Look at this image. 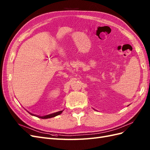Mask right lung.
Returning a JSON list of instances; mask_svg holds the SVG:
<instances>
[{
  "label": "right lung",
  "mask_w": 150,
  "mask_h": 150,
  "mask_svg": "<svg viewBox=\"0 0 150 150\" xmlns=\"http://www.w3.org/2000/svg\"><path fill=\"white\" fill-rule=\"evenodd\" d=\"M64 111V110L59 111H57V112H56L52 113V114H49V115H47L42 116H38V115H34V114H33V113H31V112H29V111H28V112L29 113L30 115H33V116H36V117H39V118H42V119H47V118H51V117H55V116H57V115H61V113L62 112V111Z\"/></svg>",
  "instance_id": "obj_1"
}]
</instances>
